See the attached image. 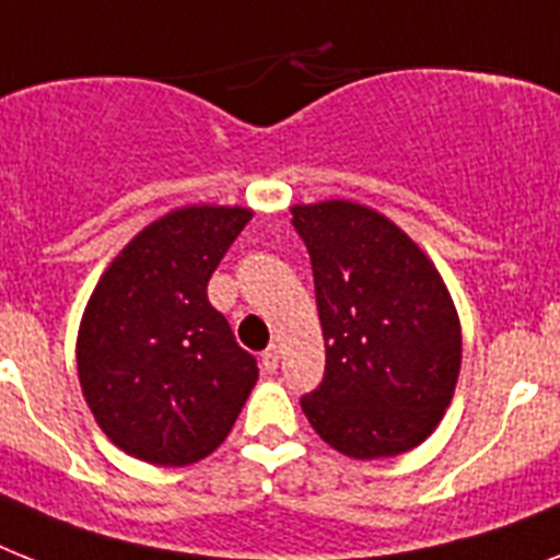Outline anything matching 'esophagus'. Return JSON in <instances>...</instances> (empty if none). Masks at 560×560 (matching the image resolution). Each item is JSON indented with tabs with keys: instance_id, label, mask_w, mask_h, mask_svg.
I'll return each mask as SVG.
<instances>
[{
	"instance_id": "1",
	"label": "esophagus",
	"mask_w": 560,
	"mask_h": 560,
	"mask_svg": "<svg viewBox=\"0 0 560 560\" xmlns=\"http://www.w3.org/2000/svg\"><path fill=\"white\" fill-rule=\"evenodd\" d=\"M260 360L266 372H277V366H280V349H277V346H269V349L262 352Z\"/></svg>"
}]
</instances>
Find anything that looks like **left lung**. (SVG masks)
Segmentation results:
<instances>
[{"instance_id":"obj_1","label":"left lung","mask_w":560,"mask_h":560,"mask_svg":"<svg viewBox=\"0 0 560 560\" xmlns=\"http://www.w3.org/2000/svg\"><path fill=\"white\" fill-rule=\"evenodd\" d=\"M312 257L326 374L300 397L314 432L358 460L395 457L443 420L460 320L435 262L389 217L352 200L291 206Z\"/></svg>"}]
</instances>
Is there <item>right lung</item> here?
<instances>
[{
	"mask_svg": "<svg viewBox=\"0 0 560 560\" xmlns=\"http://www.w3.org/2000/svg\"><path fill=\"white\" fill-rule=\"evenodd\" d=\"M252 220L243 206L174 208L110 260L82 314L88 409L125 455L188 466L229 438L257 383L208 280Z\"/></svg>",
	"mask_w": 560,
	"mask_h": 560,
	"instance_id": "1",
	"label": "right lung"
}]
</instances>
